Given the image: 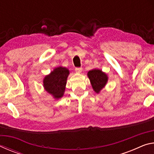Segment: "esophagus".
I'll list each match as a JSON object with an SVG mask.
<instances>
[{
    "instance_id": "1",
    "label": "esophagus",
    "mask_w": 154,
    "mask_h": 154,
    "mask_svg": "<svg viewBox=\"0 0 154 154\" xmlns=\"http://www.w3.org/2000/svg\"><path fill=\"white\" fill-rule=\"evenodd\" d=\"M75 71H76L77 72H81L82 71V68H81V67L75 68Z\"/></svg>"
}]
</instances>
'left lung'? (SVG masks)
<instances>
[{"label":"left lung","mask_w":154,"mask_h":154,"mask_svg":"<svg viewBox=\"0 0 154 154\" xmlns=\"http://www.w3.org/2000/svg\"><path fill=\"white\" fill-rule=\"evenodd\" d=\"M88 75L94 90L96 93H99L107 82L108 77L106 75L100 70L94 69L88 72Z\"/></svg>","instance_id":"left-lung-1"}]
</instances>
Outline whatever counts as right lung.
Returning a JSON list of instances; mask_svg holds the SVG:
<instances>
[{"mask_svg": "<svg viewBox=\"0 0 154 154\" xmlns=\"http://www.w3.org/2000/svg\"><path fill=\"white\" fill-rule=\"evenodd\" d=\"M69 74V71L66 68H56L43 80V86L45 90L55 98H61L64 94Z\"/></svg>", "mask_w": 154, "mask_h": 154, "instance_id": "right-lung-1", "label": "right lung"}]
</instances>
